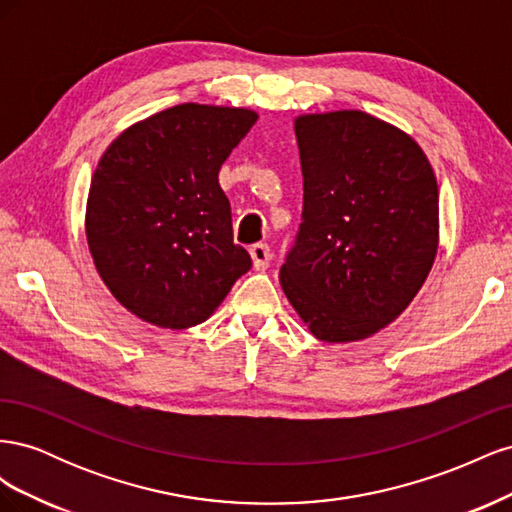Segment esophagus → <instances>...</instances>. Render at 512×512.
Returning a JSON list of instances; mask_svg holds the SVG:
<instances>
[{"label":"esophagus","mask_w":512,"mask_h":512,"mask_svg":"<svg viewBox=\"0 0 512 512\" xmlns=\"http://www.w3.org/2000/svg\"><path fill=\"white\" fill-rule=\"evenodd\" d=\"M250 254L254 260V269L256 271H265L271 262V247L267 243H254L250 247Z\"/></svg>","instance_id":"esophagus-1"}]
</instances>
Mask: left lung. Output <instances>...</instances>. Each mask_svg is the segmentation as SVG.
<instances>
[{
  "label": "left lung",
  "instance_id": "obj_1",
  "mask_svg": "<svg viewBox=\"0 0 512 512\" xmlns=\"http://www.w3.org/2000/svg\"><path fill=\"white\" fill-rule=\"evenodd\" d=\"M303 213L280 282L322 342H356L391 324L438 252V183L406 132L363 111L294 121Z\"/></svg>",
  "mask_w": 512,
  "mask_h": 512
}]
</instances>
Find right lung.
Segmentation results:
<instances>
[{
    "instance_id": "right-lung-1",
    "label": "right lung",
    "mask_w": 512,
    "mask_h": 512,
    "mask_svg": "<svg viewBox=\"0 0 512 512\" xmlns=\"http://www.w3.org/2000/svg\"><path fill=\"white\" fill-rule=\"evenodd\" d=\"M258 115L179 104L134 123L98 162L85 230L113 297L164 329L205 322L252 258L232 239L220 168Z\"/></svg>"
}]
</instances>
